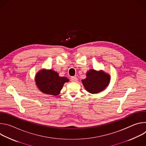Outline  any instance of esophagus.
I'll return each instance as SVG.
<instances>
[{"label": "esophagus", "instance_id": "34e87169", "mask_svg": "<svg viewBox=\"0 0 146 146\" xmlns=\"http://www.w3.org/2000/svg\"><path fill=\"white\" fill-rule=\"evenodd\" d=\"M70 80L72 82H76L77 80V78L76 76H73L72 77H71Z\"/></svg>", "mask_w": 146, "mask_h": 146}]
</instances>
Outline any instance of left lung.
I'll list each match as a JSON object with an SVG mask.
<instances>
[{
    "instance_id": "obj_1",
    "label": "left lung",
    "mask_w": 146,
    "mask_h": 146,
    "mask_svg": "<svg viewBox=\"0 0 146 146\" xmlns=\"http://www.w3.org/2000/svg\"><path fill=\"white\" fill-rule=\"evenodd\" d=\"M110 76L102 71L90 70L87 72V78L82 80L86 90L91 94H96L105 90L109 85Z\"/></svg>"
}]
</instances>
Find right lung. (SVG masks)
Masks as SVG:
<instances>
[{
    "label": "right lung",
    "instance_id": "obj_1",
    "mask_svg": "<svg viewBox=\"0 0 146 146\" xmlns=\"http://www.w3.org/2000/svg\"><path fill=\"white\" fill-rule=\"evenodd\" d=\"M36 84L38 89L43 93L51 95L59 94L64 83L68 82V78L59 77L52 70H40L36 75Z\"/></svg>",
    "mask_w": 146,
    "mask_h": 146
}]
</instances>
